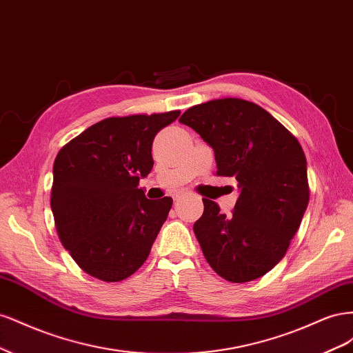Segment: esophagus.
I'll return each instance as SVG.
<instances>
[{"label":"esophagus","instance_id":"1","mask_svg":"<svg viewBox=\"0 0 353 353\" xmlns=\"http://www.w3.org/2000/svg\"><path fill=\"white\" fill-rule=\"evenodd\" d=\"M185 194H187L185 191H176V193L174 194V199H175V200H181Z\"/></svg>","mask_w":353,"mask_h":353}]
</instances>
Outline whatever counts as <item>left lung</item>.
Returning a JSON list of instances; mask_svg holds the SVG:
<instances>
[{
  "label": "left lung",
  "mask_w": 353,
  "mask_h": 353,
  "mask_svg": "<svg viewBox=\"0 0 353 353\" xmlns=\"http://www.w3.org/2000/svg\"><path fill=\"white\" fill-rule=\"evenodd\" d=\"M179 122L213 148L216 175L236 178L240 190L231 215L203 199L193 228L203 254L231 283L259 279L284 258L307 208L302 145L272 114L241 99L193 105Z\"/></svg>",
  "instance_id": "1"
}]
</instances>
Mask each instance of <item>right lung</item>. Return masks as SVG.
Listing matches in <instances>:
<instances>
[{
  "instance_id": "add662e5",
  "label": "right lung",
  "mask_w": 353,
  "mask_h": 353,
  "mask_svg": "<svg viewBox=\"0 0 353 353\" xmlns=\"http://www.w3.org/2000/svg\"><path fill=\"white\" fill-rule=\"evenodd\" d=\"M179 113L108 117L60 148L51 187L56 230L73 261L95 279L122 281L150 254L172 199L150 200L138 185L153 168L156 134Z\"/></svg>"
}]
</instances>
